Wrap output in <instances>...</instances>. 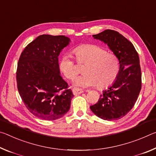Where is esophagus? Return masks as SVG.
Returning <instances> with one entry per match:
<instances>
[{"label": "esophagus", "mask_w": 156, "mask_h": 156, "mask_svg": "<svg viewBox=\"0 0 156 156\" xmlns=\"http://www.w3.org/2000/svg\"><path fill=\"white\" fill-rule=\"evenodd\" d=\"M84 92L83 90L82 89H80V88H74L73 89V93L75 95H80V94L83 93Z\"/></svg>", "instance_id": "esophagus-1"}]
</instances>
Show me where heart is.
Segmentation results:
<instances>
[{"mask_svg": "<svg viewBox=\"0 0 156 156\" xmlns=\"http://www.w3.org/2000/svg\"><path fill=\"white\" fill-rule=\"evenodd\" d=\"M78 62L86 63L83 75L73 80V84L80 87L95 86L99 89L108 87L115 81L119 73V63L113 54L95 45H83L73 50ZM58 68L68 79H73L77 74L75 62L68 54L61 56Z\"/></svg>", "mask_w": 156, "mask_h": 156, "instance_id": "b5f03b06", "label": "heart"}]
</instances>
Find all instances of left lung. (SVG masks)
Returning <instances> with one entry per match:
<instances>
[{"label": "left lung", "instance_id": "8db88e82", "mask_svg": "<svg viewBox=\"0 0 156 156\" xmlns=\"http://www.w3.org/2000/svg\"><path fill=\"white\" fill-rule=\"evenodd\" d=\"M93 37L108 45L118 58L119 70L115 81L103 91L98 103L90 108L102 119L117 120L131 111L141 90L139 56L133 45L115 30H106Z\"/></svg>", "mask_w": 156, "mask_h": 156}]
</instances>
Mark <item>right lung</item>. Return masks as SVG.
<instances>
[{"label": "right lung", "mask_w": 156, "mask_h": 156, "mask_svg": "<svg viewBox=\"0 0 156 156\" xmlns=\"http://www.w3.org/2000/svg\"><path fill=\"white\" fill-rule=\"evenodd\" d=\"M70 42L63 35H40L20 56L16 71L18 90L26 108L41 119H59L70 108L74 95L61 76L58 58Z\"/></svg>", "instance_id": "1"}]
</instances>
